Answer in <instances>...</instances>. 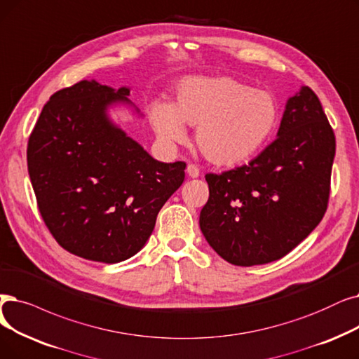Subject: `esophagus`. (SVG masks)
<instances>
[{
    "label": "esophagus",
    "instance_id": "obj_1",
    "mask_svg": "<svg viewBox=\"0 0 359 359\" xmlns=\"http://www.w3.org/2000/svg\"><path fill=\"white\" fill-rule=\"evenodd\" d=\"M186 173H188L189 177L195 179V177L199 176V168L195 164H189L188 167H186Z\"/></svg>",
    "mask_w": 359,
    "mask_h": 359
}]
</instances>
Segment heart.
I'll return each instance as SVG.
<instances>
[{
  "instance_id": "1",
  "label": "heart",
  "mask_w": 359,
  "mask_h": 359,
  "mask_svg": "<svg viewBox=\"0 0 359 359\" xmlns=\"http://www.w3.org/2000/svg\"><path fill=\"white\" fill-rule=\"evenodd\" d=\"M278 104L269 90L254 89L227 76H189L176 85L173 105L154 101L148 108L155 133L164 142H182L186 128L215 165H238L257 155L278 123Z\"/></svg>"
}]
</instances>
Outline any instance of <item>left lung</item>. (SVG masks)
I'll return each instance as SVG.
<instances>
[{"mask_svg": "<svg viewBox=\"0 0 359 359\" xmlns=\"http://www.w3.org/2000/svg\"><path fill=\"white\" fill-rule=\"evenodd\" d=\"M336 139L321 102L302 86L286 102L276 141L246 165L207 175L199 227L214 251L241 267L289 254L327 210Z\"/></svg>", "mask_w": 359, "mask_h": 359, "instance_id": "left-lung-1", "label": "left lung"}]
</instances>
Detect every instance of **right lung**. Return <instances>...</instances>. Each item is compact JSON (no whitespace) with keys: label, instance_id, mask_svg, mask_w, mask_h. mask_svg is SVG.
<instances>
[{"label":"right lung","instance_id":"add662e5","mask_svg":"<svg viewBox=\"0 0 359 359\" xmlns=\"http://www.w3.org/2000/svg\"><path fill=\"white\" fill-rule=\"evenodd\" d=\"M130 88L97 81L65 88L42 108L27 142V170L46 227L66 251L114 264L141 251L184 180L183 161L161 163L111 120Z\"/></svg>","mask_w":359,"mask_h":359}]
</instances>
